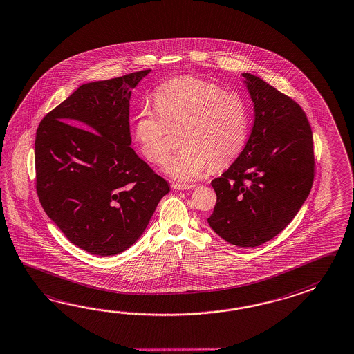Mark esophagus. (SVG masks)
<instances>
[{
    "label": "esophagus",
    "mask_w": 354,
    "mask_h": 354,
    "mask_svg": "<svg viewBox=\"0 0 354 354\" xmlns=\"http://www.w3.org/2000/svg\"><path fill=\"white\" fill-rule=\"evenodd\" d=\"M171 188L175 190H188V189L193 188V185H188V184H179V183H173Z\"/></svg>",
    "instance_id": "1"
}]
</instances>
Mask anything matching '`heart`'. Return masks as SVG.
<instances>
[{
	"mask_svg": "<svg viewBox=\"0 0 354 354\" xmlns=\"http://www.w3.org/2000/svg\"><path fill=\"white\" fill-rule=\"evenodd\" d=\"M153 102L158 113L146 108L137 113L133 138L149 162L161 164L170 152L166 126H183L184 147L164 165L170 178L196 180L209 165L225 167L244 149L249 118L240 95L205 80L180 76L160 85Z\"/></svg>",
	"mask_w": 354,
	"mask_h": 354,
	"instance_id": "b5f03b06",
	"label": "heart"
}]
</instances>
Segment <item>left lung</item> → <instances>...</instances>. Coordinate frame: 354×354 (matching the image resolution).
<instances>
[{
  "instance_id": "1",
  "label": "left lung",
  "mask_w": 354,
  "mask_h": 354,
  "mask_svg": "<svg viewBox=\"0 0 354 354\" xmlns=\"http://www.w3.org/2000/svg\"><path fill=\"white\" fill-rule=\"evenodd\" d=\"M254 105L244 149L212 180L208 225L228 244L255 248L287 227L314 181L313 132L304 110L263 79L241 73Z\"/></svg>"
}]
</instances>
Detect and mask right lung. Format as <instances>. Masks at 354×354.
<instances>
[{"instance_id": "right-lung-1", "label": "right lung", "mask_w": 354, "mask_h": 354, "mask_svg": "<svg viewBox=\"0 0 354 354\" xmlns=\"http://www.w3.org/2000/svg\"><path fill=\"white\" fill-rule=\"evenodd\" d=\"M149 72L81 85L37 131L41 207L72 244L94 255L131 248L170 192L131 147L129 100Z\"/></svg>"}]
</instances>
